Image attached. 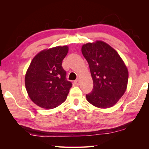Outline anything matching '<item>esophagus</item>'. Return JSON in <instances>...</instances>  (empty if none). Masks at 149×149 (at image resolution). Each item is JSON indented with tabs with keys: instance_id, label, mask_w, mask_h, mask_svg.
I'll list each match as a JSON object with an SVG mask.
<instances>
[{
	"instance_id": "obj_1",
	"label": "esophagus",
	"mask_w": 149,
	"mask_h": 149,
	"mask_svg": "<svg viewBox=\"0 0 149 149\" xmlns=\"http://www.w3.org/2000/svg\"><path fill=\"white\" fill-rule=\"evenodd\" d=\"M74 83L76 85H79V79H77L76 81H74Z\"/></svg>"
}]
</instances>
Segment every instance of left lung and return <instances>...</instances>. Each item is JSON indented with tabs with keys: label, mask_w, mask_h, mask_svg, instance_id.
Returning <instances> with one entry per match:
<instances>
[{
	"label": "left lung",
	"mask_w": 149,
	"mask_h": 149,
	"mask_svg": "<svg viewBox=\"0 0 149 149\" xmlns=\"http://www.w3.org/2000/svg\"><path fill=\"white\" fill-rule=\"evenodd\" d=\"M88 62L93 87L86 94L87 100L95 107H113L127 89L128 70L118 53L106 42L97 40L82 46Z\"/></svg>",
	"instance_id": "8db88e82"
}]
</instances>
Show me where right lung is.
Segmentation results:
<instances>
[{
	"label": "right lung",
	"instance_id": "right-lung-1",
	"mask_svg": "<svg viewBox=\"0 0 149 149\" xmlns=\"http://www.w3.org/2000/svg\"><path fill=\"white\" fill-rule=\"evenodd\" d=\"M68 52V46L41 51L32 59L28 68L26 91L32 101L42 109H52L62 104L72 87L62 66Z\"/></svg>",
	"mask_w": 149,
	"mask_h": 149
}]
</instances>
